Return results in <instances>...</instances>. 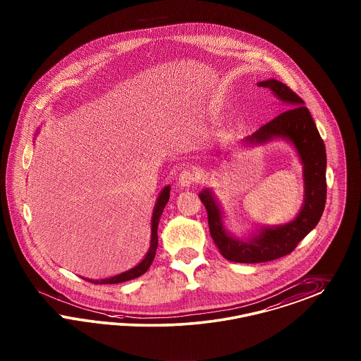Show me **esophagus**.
<instances>
[{
	"label": "esophagus",
	"mask_w": 361,
	"mask_h": 361,
	"mask_svg": "<svg viewBox=\"0 0 361 361\" xmlns=\"http://www.w3.org/2000/svg\"><path fill=\"white\" fill-rule=\"evenodd\" d=\"M197 180H199L197 171L193 166L183 168V171L178 174V185L181 187H190L195 183H197Z\"/></svg>",
	"instance_id": "obj_1"
}]
</instances>
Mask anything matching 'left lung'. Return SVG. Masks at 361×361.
<instances>
[{
    "mask_svg": "<svg viewBox=\"0 0 361 361\" xmlns=\"http://www.w3.org/2000/svg\"><path fill=\"white\" fill-rule=\"evenodd\" d=\"M259 87L271 89L279 99L286 102L288 109L262 125L244 141L248 144H262L274 137H281L293 142L304 165L305 199L298 217L289 224L276 228L267 226L259 236L249 241H240L225 232L221 212L211 190L205 189L200 193V200L207 208L214 244L226 260L245 264L272 262L289 255L320 221L326 200L325 145L308 108L304 106V101L292 89L277 80L262 81Z\"/></svg>",
    "mask_w": 361,
    "mask_h": 361,
    "instance_id": "obj_1",
    "label": "left lung"
}]
</instances>
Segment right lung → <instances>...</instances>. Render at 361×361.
I'll return each mask as SVG.
<instances>
[{
	"instance_id": "right-lung-1",
	"label": "right lung",
	"mask_w": 361,
	"mask_h": 361,
	"mask_svg": "<svg viewBox=\"0 0 361 361\" xmlns=\"http://www.w3.org/2000/svg\"><path fill=\"white\" fill-rule=\"evenodd\" d=\"M169 190L171 188L165 187L162 189L157 202H156V207H154V212H153V216H152V240H150V248L147 253V256L144 257V260L140 262L137 267L132 268L130 271L124 272V274H117L114 277H109V279H104V280H87L89 283H93V284H118V283H124L128 280H133L136 277H140L141 274H145L148 271V268L150 267V264L153 262L154 256H156V249L159 245V237H157V226H159V221H160V217H161L162 211L166 205V202L169 201Z\"/></svg>"
}]
</instances>
